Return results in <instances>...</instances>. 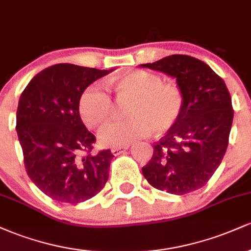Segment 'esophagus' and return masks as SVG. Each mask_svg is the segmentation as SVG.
<instances>
[{"label": "esophagus", "mask_w": 251, "mask_h": 251, "mask_svg": "<svg viewBox=\"0 0 251 251\" xmlns=\"http://www.w3.org/2000/svg\"><path fill=\"white\" fill-rule=\"evenodd\" d=\"M129 148V145H126V146H123V148H113L111 150L112 153H113L114 155H119L124 153L125 151H127V149Z\"/></svg>", "instance_id": "34e87169"}]
</instances>
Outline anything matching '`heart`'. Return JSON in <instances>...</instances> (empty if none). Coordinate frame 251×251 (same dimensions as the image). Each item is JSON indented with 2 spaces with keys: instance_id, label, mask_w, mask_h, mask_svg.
<instances>
[{
  "instance_id": "heart-1",
  "label": "heart",
  "mask_w": 251,
  "mask_h": 251,
  "mask_svg": "<svg viewBox=\"0 0 251 251\" xmlns=\"http://www.w3.org/2000/svg\"><path fill=\"white\" fill-rule=\"evenodd\" d=\"M119 102H128L123 123L103 126L98 134L100 145L123 148L151 133L163 134L174 128L184 111V94L171 83H164L157 74L133 71L109 81ZM79 112L83 123L97 128L113 116L114 105L102 85L93 83L83 91L79 100Z\"/></svg>"
}]
</instances>
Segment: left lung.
Here are the masks:
<instances>
[{"label": "left lung", "instance_id": "8db88e82", "mask_svg": "<svg viewBox=\"0 0 251 251\" xmlns=\"http://www.w3.org/2000/svg\"><path fill=\"white\" fill-rule=\"evenodd\" d=\"M142 67L176 77L184 94L179 122L153 144L142 169L152 186L172 195L203 188L226 154L234 109L226 82L205 62L174 54Z\"/></svg>", "mask_w": 251, "mask_h": 251}]
</instances>
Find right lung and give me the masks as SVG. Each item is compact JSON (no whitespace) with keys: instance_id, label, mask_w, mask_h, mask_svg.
I'll list each match as a JSON object with an SVG mask.
<instances>
[{"instance_id":"1","label":"right lung","mask_w":251,"mask_h":251,"mask_svg":"<svg viewBox=\"0 0 251 251\" xmlns=\"http://www.w3.org/2000/svg\"><path fill=\"white\" fill-rule=\"evenodd\" d=\"M113 70L57 63L37 73L22 92L16 131L25 171L51 200L77 204L94 197L108 179L111 150L92 153L96 135L83 125L79 100Z\"/></svg>"}]
</instances>
